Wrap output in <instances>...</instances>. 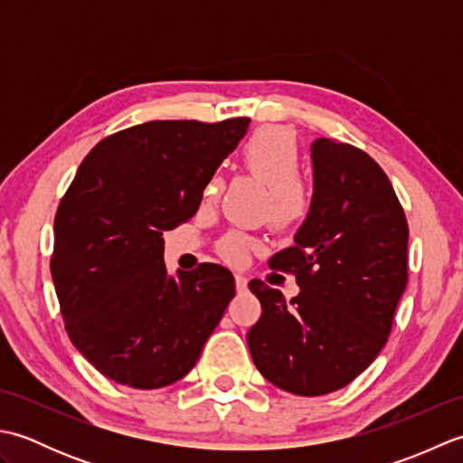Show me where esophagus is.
I'll return each mask as SVG.
<instances>
[{"label":"esophagus","instance_id":"obj_1","mask_svg":"<svg viewBox=\"0 0 463 463\" xmlns=\"http://www.w3.org/2000/svg\"><path fill=\"white\" fill-rule=\"evenodd\" d=\"M234 284H237L239 292H244L249 287V280H247V277H242V274H234Z\"/></svg>","mask_w":463,"mask_h":463}]
</instances>
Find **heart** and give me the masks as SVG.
Returning <instances> with one entry per match:
<instances>
[{"label":"heart","mask_w":463,"mask_h":463,"mask_svg":"<svg viewBox=\"0 0 463 463\" xmlns=\"http://www.w3.org/2000/svg\"><path fill=\"white\" fill-rule=\"evenodd\" d=\"M242 163L254 179L269 193V216L279 229H294L307 219L312 209L310 186L300 173V149L297 137L280 127H264L242 146ZM222 189L221 176H211L203 189L204 201H214ZM252 249L250 239L241 232H231L221 241L222 257L239 264Z\"/></svg>","instance_id":"1"}]
</instances>
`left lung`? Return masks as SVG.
<instances>
[{
    "mask_svg": "<svg viewBox=\"0 0 463 463\" xmlns=\"http://www.w3.org/2000/svg\"><path fill=\"white\" fill-rule=\"evenodd\" d=\"M314 194L294 247L269 260L300 287L290 307L250 280L262 314L249 330L254 366L297 396H324L378 356L408 284V221L386 173L362 149L312 143Z\"/></svg>",
    "mask_w": 463,
    "mask_h": 463,
    "instance_id": "left-lung-1",
    "label": "left lung"
}]
</instances>
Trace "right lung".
I'll list each match as a JSON object with an SVG mask.
<instances>
[{"instance_id":"1","label":"right lung","mask_w":463,"mask_h":463,"mask_svg":"<svg viewBox=\"0 0 463 463\" xmlns=\"http://www.w3.org/2000/svg\"><path fill=\"white\" fill-rule=\"evenodd\" d=\"M249 123L149 121L113 133L59 203L52 279L65 330L109 380L169 386L193 370L221 322L234 297L231 270L203 262L169 277L163 231L196 213Z\"/></svg>"}]
</instances>
